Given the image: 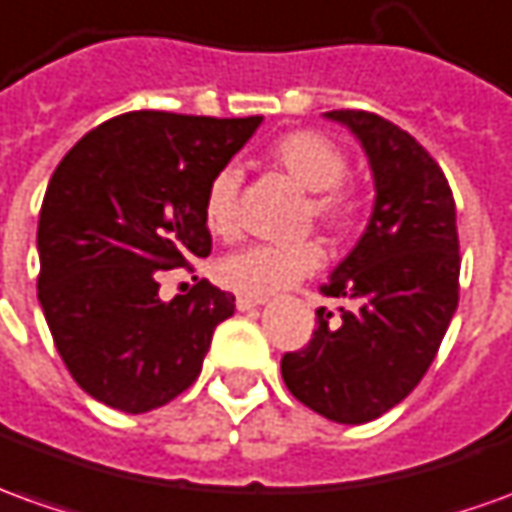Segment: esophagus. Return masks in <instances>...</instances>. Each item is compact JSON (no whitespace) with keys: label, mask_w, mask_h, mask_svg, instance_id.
I'll list each match as a JSON object with an SVG mask.
<instances>
[{"label":"esophagus","mask_w":512,"mask_h":512,"mask_svg":"<svg viewBox=\"0 0 512 512\" xmlns=\"http://www.w3.org/2000/svg\"><path fill=\"white\" fill-rule=\"evenodd\" d=\"M264 298H236V309L239 312H248V309H256V306H262Z\"/></svg>","instance_id":"1"}]
</instances>
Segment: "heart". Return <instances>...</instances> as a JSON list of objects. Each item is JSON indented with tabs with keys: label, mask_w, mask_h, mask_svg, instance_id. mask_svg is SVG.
<instances>
[{
	"label": "heart",
	"mask_w": 512,
	"mask_h": 512,
	"mask_svg": "<svg viewBox=\"0 0 512 512\" xmlns=\"http://www.w3.org/2000/svg\"><path fill=\"white\" fill-rule=\"evenodd\" d=\"M270 161L284 169L301 189L312 192L309 217H315L331 234H348L362 220V200L357 189L345 186V153L315 130H295L270 147ZM239 169L234 164L211 175L203 195V222L211 234L231 236L236 228ZM323 264V248L315 239L292 245H248L217 262V281L242 298H267L312 276Z\"/></svg>",
	"instance_id": "heart-1"
}]
</instances>
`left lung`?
Listing matches in <instances>:
<instances>
[{
	"label": "left lung",
	"instance_id": "1",
	"mask_svg": "<svg viewBox=\"0 0 512 512\" xmlns=\"http://www.w3.org/2000/svg\"><path fill=\"white\" fill-rule=\"evenodd\" d=\"M326 119L362 144L376 200L365 234L320 287L357 306H340V317L317 309L312 340L284 354L281 376L317 415L368 424L424 379L457 312V211L443 169L407 130L368 111Z\"/></svg>",
	"mask_w": 512,
	"mask_h": 512
}]
</instances>
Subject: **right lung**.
I'll return each instance as SVG.
<instances>
[{
	"instance_id": "right-lung-1",
	"label": "right lung",
	"mask_w": 512,
	"mask_h": 512,
	"mask_svg": "<svg viewBox=\"0 0 512 512\" xmlns=\"http://www.w3.org/2000/svg\"><path fill=\"white\" fill-rule=\"evenodd\" d=\"M262 125L130 111L63 155L38 217V301L88 396L150 412L192 387L234 295L200 281L161 301L164 270L206 259L203 195Z\"/></svg>"
}]
</instances>
